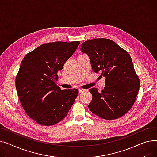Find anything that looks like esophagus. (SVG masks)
<instances>
[{
    "label": "esophagus",
    "instance_id": "34e87169",
    "mask_svg": "<svg viewBox=\"0 0 157 157\" xmlns=\"http://www.w3.org/2000/svg\"><path fill=\"white\" fill-rule=\"evenodd\" d=\"M86 91H87V90L85 89H79V93H84V92H86Z\"/></svg>",
    "mask_w": 157,
    "mask_h": 157
}]
</instances>
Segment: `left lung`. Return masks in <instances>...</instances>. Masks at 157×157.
Here are the masks:
<instances>
[{"instance_id":"1","label":"left lung","mask_w":157,"mask_h":157,"mask_svg":"<svg viewBox=\"0 0 157 157\" xmlns=\"http://www.w3.org/2000/svg\"><path fill=\"white\" fill-rule=\"evenodd\" d=\"M80 50L90 60L93 70L106 78L105 87L99 93L89 89L93 99L90 111L106 120H114L126 114L132 107L140 81L131 56L113 40L99 38L82 43Z\"/></svg>"}]
</instances>
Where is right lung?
Wrapping results in <instances>:
<instances>
[{
  "label": "right lung",
  "instance_id": "1",
  "mask_svg": "<svg viewBox=\"0 0 157 157\" xmlns=\"http://www.w3.org/2000/svg\"><path fill=\"white\" fill-rule=\"evenodd\" d=\"M79 41L44 44L26 54L16 77V88L26 114L40 125L56 124L65 117L78 94L61 90L58 71L75 52Z\"/></svg>",
  "mask_w": 157,
  "mask_h": 157
}]
</instances>
